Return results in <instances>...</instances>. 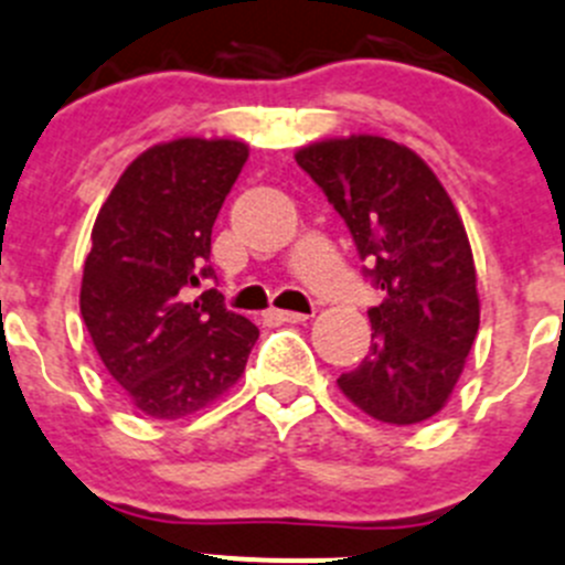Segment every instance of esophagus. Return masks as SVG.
Here are the masks:
<instances>
[{
  "label": "esophagus",
  "instance_id": "34e87169",
  "mask_svg": "<svg viewBox=\"0 0 565 565\" xmlns=\"http://www.w3.org/2000/svg\"><path fill=\"white\" fill-rule=\"evenodd\" d=\"M273 318L284 320V323H303V320H309V315L289 312V309H273Z\"/></svg>",
  "mask_w": 565,
  "mask_h": 565
}]
</instances>
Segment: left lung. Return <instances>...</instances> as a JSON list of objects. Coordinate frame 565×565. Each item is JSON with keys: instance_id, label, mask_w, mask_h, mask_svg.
I'll use <instances>...</instances> for the list:
<instances>
[{"instance_id": "obj_1", "label": "left lung", "mask_w": 565, "mask_h": 565, "mask_svg": "<svg viewBox=\"0 0 565 565\" xmlns=\"http://www.w3.org/2000/svg\"><path fill=\"white\" fill-rule=\"evenodd\" d=\"M295 161L354 236L384 292L371 354L337 379L371 418L409 426L449 402L479 329L477 270L455 203L409 147L348 136L300 147Z\"/></svg>"}]
</instances>
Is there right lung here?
Masks as SVG:
<instances>
[{"mask_svg": "<svg viewBox=\"0 0 565 565\" xmlns=\"http://www.w3.org/2000/svg\"><path fill=\"white\" fill-rule=\"evenodd\" d=\"M247 161L234 139L141 152L110 189L83 267L81 315L105 371L150 418L192 415L234 387L258 329L223 307L211 228Z\"/></svg>", "mask_w": 565, "mask_h": 565, "instance_id": "add662e5", "label": "right lung"}]
</instances>
